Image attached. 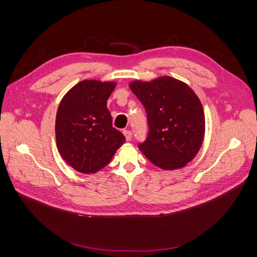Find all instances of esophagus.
<instances>
[{
  "instance_id": "1",
  "label": "esophagus",
  "mask_w": 257,
  "mask_h": 257,
  "mask_svg": "<svg viewBox=\"0 0 257 257\" xmlns=\"http://www.w3.org/2000/svg\"><path fill=\"white\" fill-rule=\"evenodd\" d=\"M123 134H124V136H125L126 141L130 142L131 139H132V132H131L130 130H124V131H123Z\"/></svg>"
}]
</instances>
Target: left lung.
<instances>
[{
  "mask_svg": "<svg viewBox=\"0 0 257 257\" xmlns=\"http://www.w3.org/2000/svg\"><path fill=\"white\" fill-rule=\"evenodd\" d=\"M130 88L144 105L149 124L139 149L162 169L184 167L196 157L205 136L204 109L195 92L169 76L132 81Z\"/></svg>",
  "mask_w": 257,
  "mask_h": 257,
  "instance_id": "obj_1",
  "label": "left lung"
}]
</instances>
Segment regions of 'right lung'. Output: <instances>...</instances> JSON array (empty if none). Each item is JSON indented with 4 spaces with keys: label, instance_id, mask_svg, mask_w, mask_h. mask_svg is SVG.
Returning a JSON list of instances; mask_svg holds the SVG:
<instances>
[{
    "label": "right lung",
    "instance_id": "1",
    "mask_svg": "<svg viewBox=\"0 0 257 257\" xmlns=\"http://www.w3.org/2000/svg\"><path fill=\"white\" fill-rule=\"evenodd\" d=\"M115 84L82 80L60 102L56 118L57 147L61 157L77 172H98L125 143L121 132L112 127L107 108V99Z\"/></svg>",
    "mask_w": 257,
    "mask_h": 257
}]
</instances>
